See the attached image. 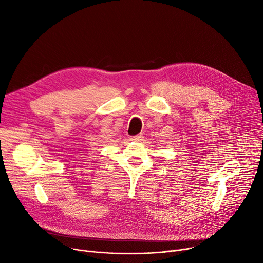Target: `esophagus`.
I'll list each match as a JSON object with an SVG mask.
<instances>
[{"instance_id":"esophagus-1","label":"esophagus","mask_w":263,"mask_h":263,"mask_svg":"<svg viewBox=\"0 0 263 263\" xmlns=\"http://www.w3.org/2000/svg\"><path fill=\"white\" fill-rule=\"evenodd\" d=\"M143 135L142 134H139V135H137V136H134V137H132V140L133 141H136V142H140V141H142L143 140Z\"/></svg>"}]
</instances>
